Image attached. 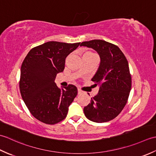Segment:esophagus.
<instances>
[{"instance_id":"obj_1","label":"esophagus","mask_w":156,"mask_h":156,"mask_svg":"<svg viewBox=\"0 0 156 156\" xmlns=\"http://www.w3.org/2000/svg\"><path fill=\"white\" fill-rule=\"evenodd\" d=\"M82 93H83V91H82V90H80V89H78V94H82Z\"/></svg>"}]
</instances>
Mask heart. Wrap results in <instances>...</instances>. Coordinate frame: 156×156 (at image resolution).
<instances>
[{
  "instance_id": "obj_1",
  "label": "heart",
  "mask_w": 156,
  "mask_h": 156,
  "mask_svg": "<svg viewBox=\"0 0 156 156\" xmlns=\"http://www.w3.org/2000/svg\"><path fill=\"white\" fill-rule=\"evenodd\" d=\"M95 55H96L95 54H94V53L91 52V51L85 52L84 54V55H83V56H95Z\"/></svg>"
}]
</instances>
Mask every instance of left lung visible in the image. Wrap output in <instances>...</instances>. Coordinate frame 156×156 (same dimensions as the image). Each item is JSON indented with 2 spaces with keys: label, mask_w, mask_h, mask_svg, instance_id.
I'll list each match as a JSON object with an SVG mask.
<instances>
[{
  "label": "left lung",
  "mask_w": 156,
  "mask_h": 156,
  "mask_svg": "<svg viewBox=\"0 0 156 156\" xmlns=\"http://www.w3.org/2000/svg\"><path fill=\"white\" fill-rule=\"evenodd\" d=\"M80 46L98 52L101 64L92 78L99 86L98 93L84 108L89 120L105 122L117 117L127 104L131 88V76L127 58L118 46L101 39L84 41Z\"/></svg>",
  "instance_id": "obj_1"
}]
</instances>
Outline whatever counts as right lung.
<instances>
[{
	"mask_svg": "<svg viewBox=\"0 0 156 156\" xmlns=\"http://www.w3.org/2000/svg\"><path fill=\"white\" fill-rule=\"evenodd\" d=\"M80 44L46 42L32 48L22 63L21 97L31 115L42 122L54 125L64 120L78 94L74 85L60 89L54 81L57 74L64 71L66 57Z\"/></svg>",
	"mask_w": 156,
	"mask_h": 156,
	"instance_id": "1",
	"label": "right lung"
}]
</instances>
